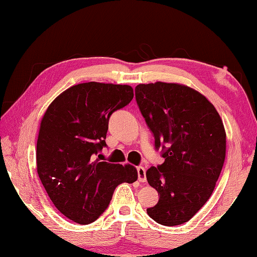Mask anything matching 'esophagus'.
Segmentation results:
<instances>
[{"label": "esophagus", "instance_id": "obj_1", "mask_svg": "<svg viewBox=\"0 0 257 257\" xmlns=\"http://www.w3.org/2000/svg\"><path fill=\"white\" fill-rule=\"evenodd\" d=\"M137 173H138V180L141 182L146 181V170L144 167H138L137 168Z\"/></svg>", "mask_w": 257, "mask_h": 257}]
</instances>
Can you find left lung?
<instances>
[{"label":"left lung","instance_id":"8db88e82","mask_svg":"<svg viewBox=\"0 0 257 257\" xmlns=\"http://www.w3.org/2000/svg\"><path fill=\"white\" fill-rule=\"evenodd\" d=\"M135 92L155 147H163L164 162L146 171L160 196L147 214L168 227L182 224L211 197L222 170L227 149L222 119L203 94L186 85L156 81L139 84Z\"/></svg>","mask_w":257,"mask_h":257}]
</instances>
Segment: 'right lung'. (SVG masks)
I'll use <instances>...</instances> for the list:
<instances>
[{
    "instance_id": "1",
    "label": "right lung",
    "mask_w": 257,
    "mask_h": 257,
    "mask_svg": "<svg viewBox=\"0 0 257 257\" xmlns=\"http://www.w3.org/2000/svg\"><path fill=\"white\" fill-rule=\"evenodd\" d=\"M129 85L82 82L61 93L43 115L37 138V173L54 206L79 224L103 214L121 182L133 184L132 164L102 161L108 119L130 103Z\"/></svg>"
}]
</instances>
